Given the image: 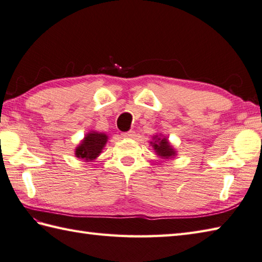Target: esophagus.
<instances>
[{"label":"esophagus","mask_w":262,"mask_h":262,"mask_svg":"<svg viewBox=\"0 0 262 262\" xmlns=\"http://www.w3.org/2000/svg\"><path fill=\"white\" fill-rule=\"evenodd\" d=\"M135 136H136V133L133 130H129V132L124 133V134H122V137H125V138H135Z\"/></svg>","instance_id":"esophagus-1"}]
</instances>
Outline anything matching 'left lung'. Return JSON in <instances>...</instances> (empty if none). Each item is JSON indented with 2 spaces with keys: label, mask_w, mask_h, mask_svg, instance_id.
Here are the masks:
<instances>
[{
  "label": "left lung",
  "mask_w": 262,
  "mask_h": 262,
  "mask_svg": "<svg viewBox=\"0 0 262 262\" xmlns=\"http://www.w3.org/2000/svg\"><path fill=\"white\" fill-rule=\"evenodd\" d=\"M153 141L154 142H151V144H152L155 153H157L160 158L171 159L174 157L176 149L172 147V145L165 137H161L159 135H155L153 137Z\"/></svg>",
  "instance_id": "1"
}]
</instances>
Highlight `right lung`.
<instances>
[{
  "label": "right lung",
  "mask_w": 262,
  "mask_h": 262,
  "mask_svg": "<svg viewBox=\"0 0 262 262\" xmlns=\"http://www.w3.org/2000/svg\"><path fill=\"white\" fill-rule=\"evenodd\" d=\"M107 141L108 136L104 133H88L80 145L75 148V157L84 161H93L102 152Z\"/></svg>",
  "instance_id": "obj_1"
}]
</instances>
